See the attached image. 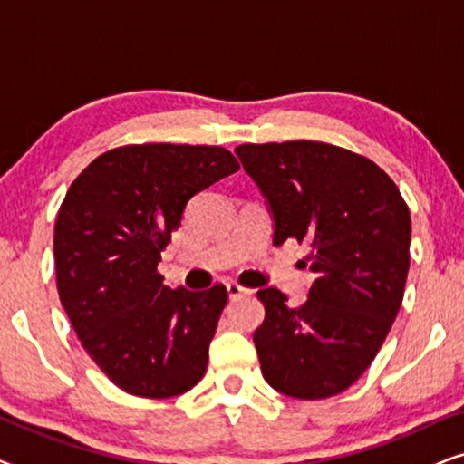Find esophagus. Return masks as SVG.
Segmentation results:
<instances>
[{"mask_svg": "<svg viewBox=\"0 0 464 464\" xmlns=\"http://www.w3.org/2000/svg\"><path fill=\"white\" fill-rule=\"evenodd\" d=\"M226 289H227V295H230L232 300H237V297H243V295H251V294H253V289H246V287H243V285H238V283H234V281L226 283Z\"/></svg>", "mask_w": 464, "mask_h": 464, "instance_id": "34e87169", "label": "esophagus"}]
</instances>
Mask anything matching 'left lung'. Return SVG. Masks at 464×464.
<instances>
[{
	"instance_id": "left-lung-1",
	"label": "left lung",
	"mask_w": 464,
	"mask_h": 464,
	"mask_svg": "<svg viewBox=\"0 0 464 464\" xmlns=\"http://www.w3.org/2000/svg\"><path fill=\"white\" fill-rule=\"evenodd\" d=\"M237 156L275 219V245H310L308 300L287 306L257 291L266 319L253 334L272 389L295 399L346 391L372 365L401 308L411 221L389 175L365 156L321 141L245 143Z\"/></svg>"
}]
</instances>
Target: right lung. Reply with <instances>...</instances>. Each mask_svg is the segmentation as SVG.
I'll return each instance as SVG.
<instances>
[{
    "label": "right lung",
    "mask_w": 464,
    "mask_h": 464,
    "mask_svg": "<svg viewBox=\"0 0 464 464\" xmlns=\"http://www.w3.org/2000/svg\"><path fill=\"white\" fill-rule=\"evenodd\" d=\"M238 169L218 145H124L94 158L63 200L61 304L91 359L130 395L175 397L205 376L227 291L170 289L158 264L189 198Z\"/></svg>",
    "instance_id": "add662e5"
}]
</instances>
